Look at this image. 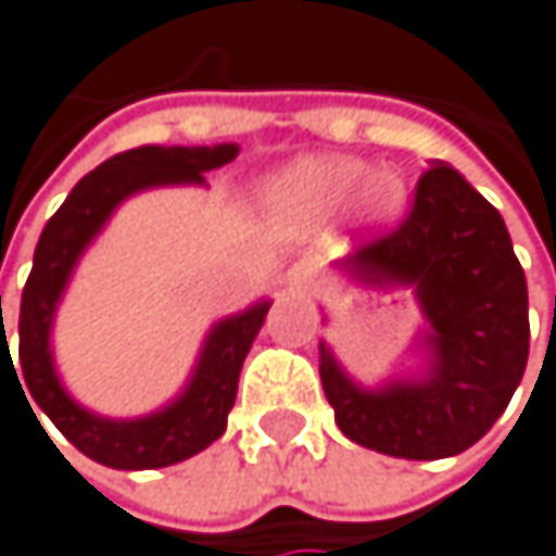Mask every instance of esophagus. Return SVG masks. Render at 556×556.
Here are the masks:
<instances>
[{
  "mask_svg": "<svg viewBox=\"0 0 556 556\" xmlns=\"http://www.w3.org/2000/svg\"><path fill=\"white\" fill-rule=\"evenodd\" d=\"M316 276H319V266H316L313 260H296V263L287 269V287L296 290V293H313Z\"/></svg>",
  "mask_w": 556,
  "mask_h": 556,
  "instance_id": "1",
  "label": "esophagus"
}]
</instances>
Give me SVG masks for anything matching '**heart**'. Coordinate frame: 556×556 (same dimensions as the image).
<instances>
[{"label": "heart", "mask_w": 556, "mask_h": 556, "mask_svg": "<svg viewBox=\"0 0 556 556\" xmlns=\"http://www.w3.org/2000/svg\"><path fill=\"white\" fill-rule=\"evenodd\" d=\"M263 198L276 217L293 224L336 217L345 204L365 220H388L404 207L407 185L391 165L368 168L352 155H306L276 175Z\"/></svg>", "instance_id": "b5f03b06"}]
</instances>
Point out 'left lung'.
<instances>
[{"instance_id": "obj_1", "label": "left lung", "mask_w": 556, "mask_h": 556, "mask_svg": "<svg viewBox=\"0 0 556 556\" xmlns=\"http://www.w3.org/2000/svg\"><path fill=\"white\" fill-rule=\"evenodd\" d=\"M362 283L414 287L430 323L424 378L358 388L319 345V375L339 430L397 459H446L505 414L528 365V283L502 214L450 165L427 168L414 207L384 237L342 260Z\"/></svg>"}]
</instances>
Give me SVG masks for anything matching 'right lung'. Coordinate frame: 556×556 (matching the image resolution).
Here are the masks:
<instances>
[{
  "label": "right lung",
  "mask_w": 556,
  "mask_h": 556,
  "mask_svg": "<svg viewBox=\"0 0 556 556\" xmlns=\"http://www.w3.org/2000/svg\"><path fill=\"white\" fill-rule=\"evenodd\" d=\"M237 155L233 142L220 146H139L119 152L84 175L54 217L45 224L28 283L22 290L18 313V375L9 355L5 329L0 342V365H12L18 388L25 384L31 401L48 414V420L93 463L110 469H162L181 463L204 446H211L224 427L237 397V378L243 358L269 313V303L217 323L201 349L194 375L178 401L168 407L139 417V420H106L80 404L61 388L51 362V323L54 306L71 280V269L80 260L84 247L100 233L113 207L155 185H201L204 172L227 165ZM2 323V300H0ZM25 394V391H22ZM28 401V397H25ZM31 407V404H28ZM35 414V410H31ZM41 424V420H38Z\"/></svg>",
  "instance_id": "obj_1"
}]
</instances>
